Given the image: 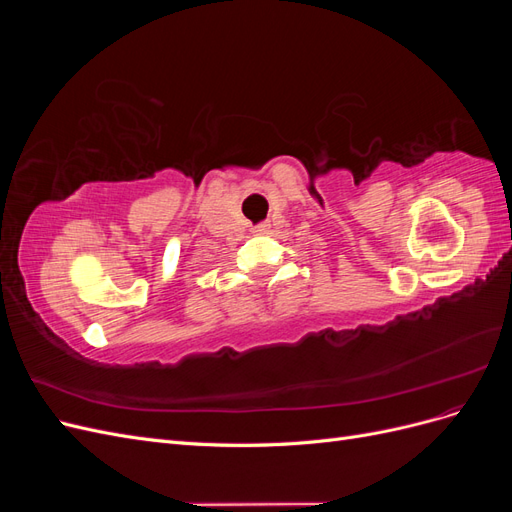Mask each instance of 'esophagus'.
Listing matches in <instances>:
<instances>
[{
  "label": "esophagus",
  "mask_w": 512,
  "mask_h": 512,
  "mask_svg": "<svg viewBox=\"0 0 512 512\" xmlns=\"http://www.w3.org/2000/svg\"><path fill=\"white\" fill-rule=\"evenodd\" d=\"M254 230H256V232H265V230H267V224H260V226H256Z\"/></svg>",
  "instance_id": "34e87169"
}]
</instances>
